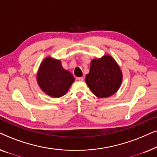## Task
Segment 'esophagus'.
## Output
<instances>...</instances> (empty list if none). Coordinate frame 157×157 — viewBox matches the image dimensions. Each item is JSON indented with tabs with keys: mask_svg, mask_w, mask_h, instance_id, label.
Here are the masks:
<instances>
[{
	"mask_svg": "<svg viewBox=\"0 0 157 157\" xmlns=\"http://www.w3.org/2000/svg\"><path fill=\"white\" fill-rule=\"evenodd\" d=\"M77 80H78L80 81H83V80H84V78H83V77H78V78H77Z\"/></svg>",
	"mask_w": 157,
	"mask_h": 157,
	"instance_id": "1",
	"label": "esophagus"
}]
</instances>
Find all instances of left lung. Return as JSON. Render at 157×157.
Instances as JSON below:
<instances>
[{
    "label": "left lung",
    "instance_id": "1",
    "mask_svg": "<svg viewBox=\"0 0 157 157\" xmlns=\"http://www.w3.org/2000/svg\"><path fill=\"white\" fill-rule=\"evenodd\" d=\"M123 79L119 66L110 55H104L91 62L86 83L96 96L106 98L112 96L121 86Z\"/></svg>",
    "mask_w": 157,
    "mask_h": 157
}]
</instances>
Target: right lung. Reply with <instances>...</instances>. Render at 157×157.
Returning <instances> with one entry per match:
<instances>
[{
	"instance_id": "obj_1",
	"label": "right lung",
	"mask_w": 157,
	"mask_h": 157,
	"mask_svg": "<svg viewBox=\"0 0 157 157\" xmlns=\"http://www.w3.org/2000/svg\"><path fill=\"white\" fill-rule=\"evenodd\" d=\"M36 80L45 94L59 98L65 95L75 78L71 73L64 69L60 60L48 56L40 63Z\"/></svg>"
}]
</instances>
